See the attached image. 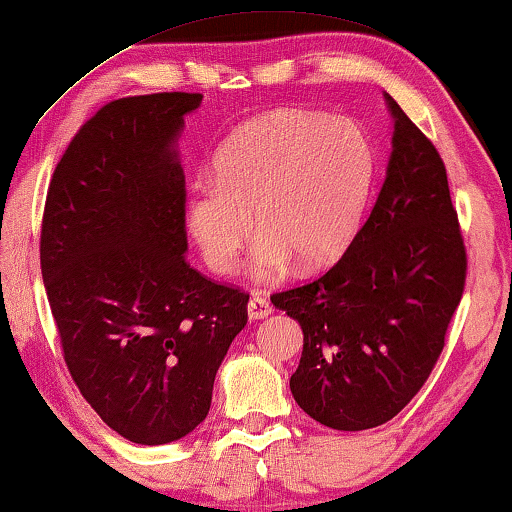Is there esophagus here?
<instances>
[{"mask_svg":"<svg viewBox=\"0 0 512 512\" xmlns=\"http://www.w3.org/2000/svg\"><path fill=\"white\" fill-rule=\"evenodd\" d=\"M247 313H249V320H263L272 313V304L267 302V297L254 295L247 304Z\"/></svg>","mask_w":512,"mask_h":512,"instance_id":"34e87169","label":"esophagus"}]
</instances>
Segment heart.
I'll return each instance as SVG.
<instances>
[{
	"label": "heart",
	"instance_id": "b5f03b06",
	"mask_svg": "<svg viewBox=\"0 0 512 512\" xmlns=\"http://www.w3.org/2000/svg\"><path fill=\"white\" fill-rule=\"evenodd\" d=\"M375 180L371 139L355 121L274 109L224 141L210 180L185 201L187 231L212 272L231 274L256 226L251 272L281 281L334 263L359 231ZM255 222H250V217Z\"/></svg>",
	"mask_w": 512,
	"mask_h": 512
}]
</instances>
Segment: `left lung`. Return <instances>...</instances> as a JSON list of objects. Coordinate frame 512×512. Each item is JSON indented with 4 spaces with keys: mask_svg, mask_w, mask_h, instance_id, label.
<instances>
[{
    "mask_svg": "<svg viewBox=\"0 0 512 512\" xmlns=\"http://www.w3.org/2000/svg\"><path fill=\"white\" fill-rule=\"evenodd\" d=\"M393 119L382 190L332 270L272 295L300 322L290 391L334 430L393 419L428 380L465 288L467 256L442 157L384 93Z\"/></svg>",
    "mask_w": 512,
    "mask_h": 512,
    "instance_id": "8db88e82",
    "label": "left lung"
}]
</instances>
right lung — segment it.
Segmentation results:
<instances>
[{
  "instance_id": "obj_1",
  "label": "right lung",
  "mask_w": 512,
  "mask_h": 512,
  "mask_svg": "<svg viewBox=\"0 0 512 512\" xmlns=\"http://www.w3.org/2000/svg\"><path fill=\"white\" fill-rule=\"evenodd\" d=\"M201 93L109 102L47 190L41 270L82 396L128 442L157 446L206 419L249 295L190 263L178 137Z\"/></svg>"
}]
</instances>
